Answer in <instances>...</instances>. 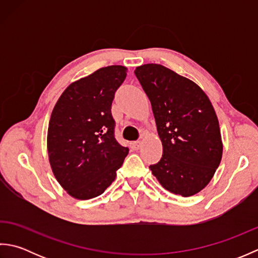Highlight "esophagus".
Instances as JSON below:
<instances>
[{"instance_id": "1", "label": "esophagus", "mask_w": 258, "mask_h": 258, "mask_svg": "<svg viewBox=\"0 0 258 258\" xmlns=\"http://www.w3.org/2000/svg\"><path fill=\"white\" fill-rule=\"evenodd\" d=\"M132 149H134V150H139L140 147H141V142L140 141H136V142H133L132 144Z\"/></svg>"}]
</instances>
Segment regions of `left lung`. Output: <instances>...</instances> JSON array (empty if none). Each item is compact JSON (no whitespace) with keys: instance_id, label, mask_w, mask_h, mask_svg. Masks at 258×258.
<instances>
[{"instance_id":"8db88e82","label":"left lung","mask_w":258,"mask_h":258,"mask_svg":"<svg viewBox=\"0 0 258 258\" xmlns=\"http://www.w3.org/2000/svg\"><path fill=\"white\" fill-rule=\"evenodd\" d=\"M134 73L151 101L163 145L152 174L171 193L193 196L211 182L222 160L215 109L199 85L161 64L141 65Z\"/></svg>"}]
</instances>
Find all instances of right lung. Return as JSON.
Here are the masks:
<instances>
[{"label":"right lung","mask_w":258,"mask_h":258,"mask_svg":"<svg viewBox=\"0 0 258 258\" xmlns=\"http://www.w3.org/2000/svg\"><path fill=\"white\" fill-rule=\"evenodd\" d=\"M127 69L102 68L70 84L48 123L47 152L59 185L76 200L101 195L128 154L114 138L111 106Z\"/></svg>","instance_id":"1"}]
</instances>
